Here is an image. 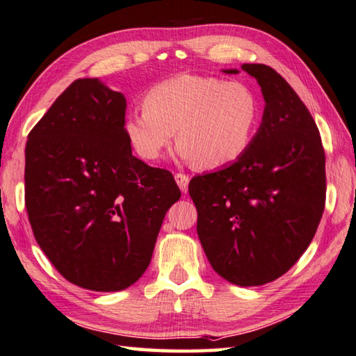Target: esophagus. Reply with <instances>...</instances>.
I'll return each mask as SVG.
<instances>
[{
    "label": "esophagus",
    "mask_w": 356,
    "mask_h": 356,
    "mask_svg": "<svg viewBox=\"0 0 356 356\" xmlns=\"http://www.w3.org/2000/svg\"><path fill=\"white\" fill-rule=\"evenodd\" d=\"M174 179H176V182L180 188V191H182L184 194L188 191V182H190V177L186 176V174L184 172H177L176 176H174Z\"/></svg>",
    "instance_id": "obj_1"
}]
</instances>
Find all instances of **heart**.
<instances>
[{
	"instance_id": "obj_1",
	"label": "heart",
	"mask_w": 356,
	"mask_h": 356,
	"mask_svg": "<svg viewBox=\"0 0 356 356\" xmlns=\"http://www.w3.org/2000/svg\"><path fill=\"white\" fill-rule=\"evenodd\" d=\"M145 108L124 118L123 131L140 157L157 159L177 129V154L202 170L243 156L259 122V100L242 81L184 74L152 86Z\"/></svg>"
}]
</instances>
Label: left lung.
<instances>
[{"instance_id":"left-lung-1","label":"left lung","mask_w":356,"mask_h":356,"mask_svg":"<svg viewBox=\"0 0 356 356\" xmlns=\"http://www.w3.org/2000/svg\"><path fill=\"white\" fill-rule=\"evenodd\" d=\"M242 71L254 76L266 100L261 127L241 159L193 177L188 191L213 270L252 287L287 273L310 245L325 204V154L293 88L266 65L245 63Z\"/></svg>"}]
</instances>
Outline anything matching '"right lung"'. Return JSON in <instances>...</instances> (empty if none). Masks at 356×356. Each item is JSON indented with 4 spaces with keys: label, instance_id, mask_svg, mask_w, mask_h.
Segmentation results:
<instances>
[{
    "label": "right lung",
    "instance_id": "1",
    "mask_svg": "<svg viewBox=\"0 0 356 356\" xmlns=\"http://www.w3.org/2000/svg\"><path fill=\"white\" fill-rule=\"evenodd\" d=\"M127 99L79 79L27 136L24 197L35 239L60 275L92 291H120L151 262L172 174L132 156Z\"/></svg>",
    "mask_w": 356,
    "mask_h": 356
}]
</instances>
